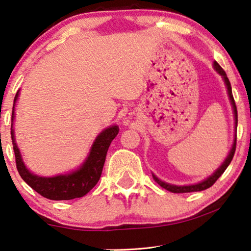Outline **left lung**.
I'll use <instances>...</instances> for the list:
<instances>
[{"label":"left lung","mask_w":251,"mask_h":251,"mask_svg":"<svg viewBox=\"0 0 251 251\" xmlns=\"http://www.w3.org/2000/svg\"><path fill=\"white\" fill-rule=\"evenodd\" d=\"M214 68L219 75H222L223 80H224L225 84H226V88H227V94H228L229 100H231V104H232V107H233V113H234L235 129H236V126H238V111H236V105H235L234 98H233V95H232L231 83H229V80H228L227 75H226V73H225V71L223 70L221 66H219V64L217 63V61H215V63H214ZM235 147H236V133L234 135V142H233L232 149H231V151H229L228 155L225 159L224 162H223L222 166L219 167L218 169L216 170L210 177H208L207 179L201 181V183H198V184H194V185H185V186H177V185H171V184L164 183V181L160 180L159 178L155 176V175H153V178H154V180H155L161 187L166 188L167 191L173 192V193H188V192H200V191L207 190V188L212 186V185L216 183V180H217L218 178L222 176L223 173H224V171L226 170V168L228 167V164L231 163V161H232L233 156H234V153H235Z\"/></svg>","instance_id":"left-lung-1"}]
</instances>
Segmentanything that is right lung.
Masks as SVG:
<instances>
[{"label":"right lung","instance_id":"right-lung-1","mask_svg":"<svg viewBox=\"0 0 251 251\" xmlns=\"http://www.w3.org/2000/svg\"><path fill=\"white\" fill-rule=\"evenodd\" d=\"M19 96V90L17 91L15 102L12 107L11 118V138L13 144V152L16 156L17 170L20 177L42 197L50 200H72V199L82 198L91 191L98 183L101 176L102 167H104L106 154L112 140L119 133V126H112L102 130L97 136L92 144L90 153L84 161L83 164L77 170L67 175H58L54 177H40L33 175L27 169L25 163L23 162L19 149L15 140L13 132V119H15V105Z\"/></svg>","mask_w":251,"mask_h":251}]
</instances>
